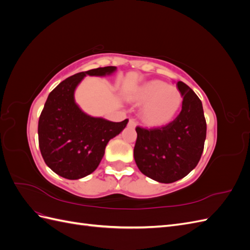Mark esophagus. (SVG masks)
<instances>
[{
  "label": "esophagus",
  "mask_w": 250,
  "mask_h": 250,
  "mask_svg": "<svg viewBox=\"0 0 250 250\" xmlns=\"http://www.w3.org/2000/svg\"><path fill=\"white\" fill-rule=\"evenodd\" d=\"M128 125H129V126H130V127H132V128H134L135 126L138 125V123L135 122V120H133V119H130V120H129V123H128Z\"/></svg>",
  "instance_id": "1"
}]
</instances>
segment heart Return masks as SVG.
Instances as JSON below:
<instances>
[{
  "label": "heart",
  "mask_w": 250,
  "mask_h": 250,
  "mask_svg": "<svg viewBox=\"0 0 250 250\" xmlns=\"http://www.w3.org/2000/svg\"><path fill=\"white\" fill-rule=\"evenodd\" d=\"M133 98L135 102L143 105L142 118L151 126L170 123L183 104V96L177 87L158 80L140 85L135 89Z\"/></svg>",
  "instance_id": "1"
}]
</instances>
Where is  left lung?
I'll list each match as a JSON object with an SVG mask.
<instances>
[{
	"label": "left lung",
	"instance_id": "obj_1",
	"mask_svg": "<svg viewBox=\"0 0 250 250\" xmlns=\"http://www.w3.org/2000/svg\"><path fill=\"white\" fill-rule=\"evenodd\" d=\"M183 108L163 127H137L133 156L140 171L158 183L171 184L187 176L197 166L207 138L202 103L186 83H176Z\"/></svg>",
	"mask_w": 250,
	"mask_h": 250
}]
</instances>
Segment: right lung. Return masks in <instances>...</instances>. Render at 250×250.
Segmentation results:
<instances>
[{"mask_svg": "<svg viewBox=\"0 0 250 250\" xmlns=\"http://www.w3.org/2000/svg\"><path fill=\"white\" fill-rule=\"evenodd\" d=\"M116 71L104 66L75 74L48 96L39 121V143L44 163L59 176L79 179L93 173L108 142L126 127L127 119L117 123L92 117L75 101V90L87 75L104 77Z\"/></svg>", "mask_w": 250, "mask_h": 250, "instance_id": "obj_1", "label": "right lung"}]
</instances>
